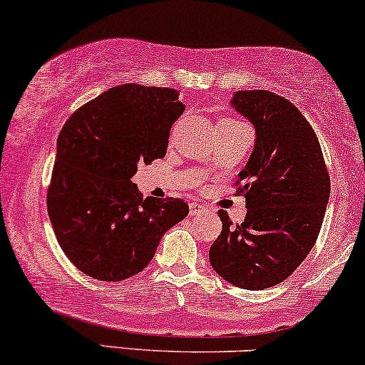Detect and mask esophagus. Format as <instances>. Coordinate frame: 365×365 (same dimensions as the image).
I'll use <instances>...</instances> for the list:
<instances>
[{
	"label": "esophagus",
	"instance_id": "esophagus-1",
	"mask_svg": "<svg viewBox=\"0 0 365 365\" xmlns=\"http://www.w3.org/2000/svg\"><path fill=\"white\" fill-rule=\"evenodd\" d=\"M207 212V207L205 205L199 204V202H192L190 204V216H199V214Z\"/></svg>",
	"mask_w": 365,
	"mask_h": 365
}]
</instances>
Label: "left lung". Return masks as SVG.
<instances>
[{
  "label": "left lung",
  "instance_id": "obj_1",
  "mask_svg": "<svg viewBox=\"0 0 365 365\" xmlns=\"http://www.w3.org/2000/svg\"><path fill=\"white\" fill-rule=\"evenodd\" d=\"M232 107L257 130V143L236 180L247 216L222 231L209 250L212 269L241 289H267L292 274L314 247L330 199V175L306 117L267 90L236 91Z\"/></svg>",
  "mask_w": 365,
  "mask_h": 365
}]
</instances>
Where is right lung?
<instances>
[{
    "label": "right lung",
    "instance_id": "1",
    "mask_svg": "<svg viewBox=\"0 0 365 365\" xmlns=\"http://www.w3.org/2000/svg\"><path fill=\"white\" fill-rule=\"evenodd\" d=\"M185 110L173 88L122 85L66 120L47 187L59 247L90 277L118 282L146 269L161 236L187 217L182 199H144L130 182L139 163L166 155Z\"/></svg>",
    "mask_w": 365,
    "mask_h": 365
}]
</instances>
